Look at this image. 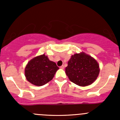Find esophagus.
<instances>
[{
	"instance_id": "esophagus-1",
	"label": "esophagus",
	"mask_w": 120,
	"mask_h": 120,
	"mask_svg": "<svg viewBox=\"0 0 120 120\" xmlns=\"http://www.w3.org/2000/svg\"><path fill=\"white\" fill-rule=\"evenodd\" d=\"M64 66H61V67H60V69H64Z\"/></svg>"
}]
</instances>
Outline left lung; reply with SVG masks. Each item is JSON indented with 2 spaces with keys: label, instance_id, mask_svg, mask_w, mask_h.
I'll return each instance as SVG.
<instances>
[{
  "label": "left lung",
  "instance_id": "8db88e82",
  "mask_svg": "<svg viewBox=\"0 0 120 120\" xmlns=\"http://www.w3.org/2000/svg\"><path fill=\"white\" fill-rule=\"evenodd\" d=\"M99 72L98 61L84 52L71 56L66 68V73L69 79L80 86H86L94 83Z\"/></svg>",
  "mask_w": 120,
  "mask_h": 120
}]
</instances>
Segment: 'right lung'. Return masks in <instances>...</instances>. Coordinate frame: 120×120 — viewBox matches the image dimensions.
Wrapping results in <instances>:
<instances>
[{
    "mask_svg": "<svg viewBox=\"0 0 120 120\" xmlns=\"http://www.w3.org/2000/svg\"><path fill=\"white\" fill-rule=\"evenodd\" d=\"M59 69L55 63L43 54L30 60L25 68V76L32 84L42 86L53 79Z\"/></svg>",
    "mask_w": 120,
    "mask_h": 120,
    "instance_id": "add662e5",
    "label": "right lung"
}]
</instances>
